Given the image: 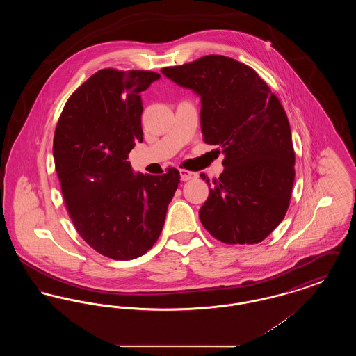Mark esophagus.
Returning a JSON list of instances; mask_svg holds the SVG:
<instances>
[{
	"instance_id": "esophagus-1",
	"label": "esophagus",
	"mask_w": 356,
	"mask_h": 356,
	"mask_svg": "<svg viewBox=\"0 0 356 356\" xmlns=\"http://www.w3.org/2000/svg\"><path fill=\"white\" fill-rule=\"evenodd\" d=\"M180 177L183 181H188V180H193L197 177V173L191 172V170H180Z\"/></svg>"
}]
</instances>
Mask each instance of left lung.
I'll return each mask as SVG.
<instances>
[{
    "instance_id": "1",
    "label": "left lung",
    "mask_w": 356,
    "mask_h": 356,
    "mask_svg": "<svg viewBox=\"0 0 356 356\" xmlns=\"http://www.w3.org/2000/svg\"><path fill=\"white\" fill-rule=\"evenodd\" d=\"M161 73L202 99L204 141L224 153V172L199 211L204 228L225 244L263 241L286 216L295 179L287 115L248 65L209 54Z\"/></svg>"
}]
</instances>
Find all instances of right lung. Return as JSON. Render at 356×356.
<instances>
[{
    "label": "right lung",
    "mask_w": 356,
    "mask_h": 356,
    "mask_svg": "<svg viewBox=\"0 0 356 356\" xmlns=\"http://www.w3.org/2000/svg\"><path fill=\"white\" fill-rule=\"evenodd\" d=\"M160 74L102 69L65 104L53 157L69 218L95 251L115 260L147 254L161 234L180 173L135 175L127 161L143 141L140 93Z\"/></svg>",
    "instance_id": "1"
}]
</instances>
